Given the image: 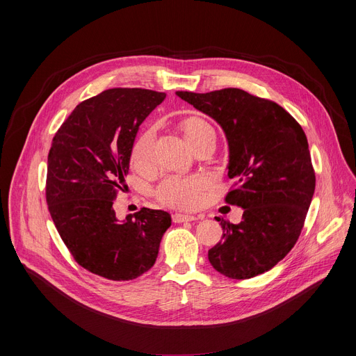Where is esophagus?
I'll use <instances>...</instances> for the list:
<instances>
[{"label":"esophagus","instance_id":"1","mask_svg":"<svg viewBox=\"0 0 356 356\" xmlns=\"http://www.w3.org/2000/svg\"><path fill=\"white\" fill-rule=\"evenodd\" d=\"M173 221L175 222H186V221H195V220H198V218H201L200 216L198 217H195V216H188V214H173Z\"/></svg>","mask_w":356,"mask_h":356}]
</instances>
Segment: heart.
I'll use <instances>...</instances> for the list:
<instances>
[{
  "label": "heart",
  "instance_id": "b5f03b06",
  "mask_svg": "<svg viewBox=\"0 0 356 356\" xmlns=\"http://www.w3.org/2000/svg\"><path fill=\"white\" fill-rule=\"evenodd\" d=\"M181 131L193 149L206 138L216 135L213 125L198 115H191L180 122ZM158 132L154 125L146 127L131 147V162L138 169H149L156 161ZM211 188L207 176H169L155 190L158 201L163 206L181 210H194L206 201Z\"/></svg>",
  "mask_w": 356,
  "mask_h": 356
}]
</instances>
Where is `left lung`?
I'll list each match as a JSON object with an SVG mask.
<instances>
[{
  "label": "left lung",
  "mask_w": 356,
  "mask_h": 356,
  "mask_svg": "<svg viewBox=\"0 0 356 356\" xmlns=\"http://www.w3.org/2000/svg\"><path fill=\"white\" fill-rule=\"evenodd\" d=\"M176 94L222 127L234 180L225 202L243 209L239 224L217 217L222 238L209 250L210 264L239 280L270 270L296 245L314 194L306 134L275 101L241 88Z\"/></svg>",
  "instance_id": "1"
}]
</instances>
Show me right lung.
<instances>
[{
	"instance_id": "right-lung-1",
	"label": "right lung",
	"mask_w": 356,
	"mask_h": 356,
	"mask_svg": "<svg viewBox=\"0 0 356 356\" xmlns=\"http://www.w3.org/2000/svg\"><path fill=\"white\" fill-rule=\"evenodd\" d=\"M166 94L110 88L87 98L56 131L47 155L46 202L74 261L108 280H132L156 262L172 218L140 209L120 222L113 209L127 188L131 147Z\"/></svg>"
}]
</instances>
